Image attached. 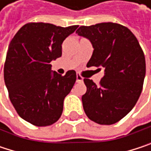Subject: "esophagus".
I'll list each match as a JSON object with an SVG mask.
<instances>
[{
	"label": "esophagus",
	"mask_w": 151,
	"mask_h": 151,
	"mask_svg": "<svg viewBox=\"0 0 151 151\" xmlns=\"http://www.w3.org/2000/svg\"><path fill=\"white\" fill-rule=\"evenodd\" d=\"M77 82L79 83V82H83V77L80 76L79 74H77Z\"/></svg>",
	"instance_id": "esophagus-1"
}]
</instances>
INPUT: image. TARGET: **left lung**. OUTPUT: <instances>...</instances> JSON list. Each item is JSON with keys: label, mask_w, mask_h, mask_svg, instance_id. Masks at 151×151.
Segmentation results:
<instances>
[{"label": "left lung", "mask_w": 151, "mask_h": 151, "mask_svg": "<svg viewBox=\"0 0 151 151\" xmlns=\"http://www.w3.org/2000/svg\"><path fill=\"white\" fill-rule=\"evenodd\" d=\"M76 33L88 38L93 47L86 66L105 69L99 86L84 78V111L98 124H114L132 110L142 93L146 73L142 49L130 29L115 22L80 26Z\"/></svg>", "instance_id": "left-lung-1"}]
</instances>
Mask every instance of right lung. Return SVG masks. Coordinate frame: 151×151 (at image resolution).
<instances>
[{
	"label": "right lung",
	"mask_w": 151,
	"mask_h": 151,
	"mask_svg": "<svg viewBox=\"0 0 151 151\" xmlns=\"http://www.w3.org/2000/svg\"><path fill=\"white\" fill-rule=\"evenodd\" d=\"M78 27L29 22L9 44L4 64L5 85L19 116L32 125L50 126L62 114L76 72L70 70L64 76L51 73L50 63L61 57L64 40Z\"/></svg>",
	"instance_id": "obj_1"
}]
</instances>
